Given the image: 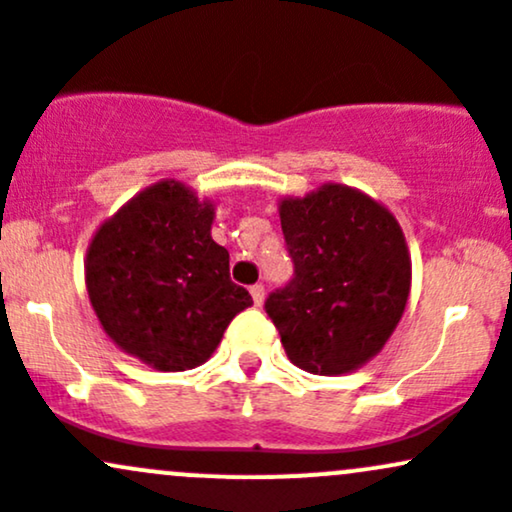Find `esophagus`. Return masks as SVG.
<instances>
[{
  "mask_svg": "<svg viewBox=\"0 0 512 512\" xmlns=\"http://www.w3.org/2000/svg\"><path fill=\"white\" fill-rule=\"evenodd\" d=\"M263 295H266V291H263L261 283H256V286H251V298H254L256 305L263 303Z\"/></svg>",
  "mask_w": 512,
  "mask_h": 512,
  "instance_id": "1",
  "label": "esophagus"
}]
</instances>
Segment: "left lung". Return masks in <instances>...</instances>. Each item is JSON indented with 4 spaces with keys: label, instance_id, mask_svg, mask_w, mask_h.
Returning a JSON list of instances; mask_svg holds the SVG:
<instances>
[{
    "label": "left lung",
    "instance_id": "8db88e82",
    "mask_svg": "<svg viewBox=\"0 0 512 512\" xmlns=\"http://www.w3.org/2000/svg\"><path fill=\"white\" fill-rule=\"evenodd\" d=\"M293 278L266 298L295 367L345 374L372 360L407 308L412 258L397 219L345 184L278 207Z\"/></svg>",
    "mask_w": 512,
    "mask_h": 512
}]
</instances>
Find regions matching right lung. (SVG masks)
<instances>
[{"instance_id":"add662e5","label":"right lung","mask_w":512,"mask_h":512,"mask_svg":"<svg viewBox=\"0 0 512 512\" xmlns=\"http://www.w3.org/2000/svg\"><path fill=\"white\" fill-rule=\"evenodd\" d=\"M212 221V202L165 179L130 199L88 246L86 288L100 325L160 372L207 362L234 315L254 303L229 278Z\"/></svg>"}]
</instances>
